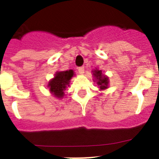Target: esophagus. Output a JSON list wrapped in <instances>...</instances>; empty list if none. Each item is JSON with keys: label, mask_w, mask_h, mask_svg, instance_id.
<instances>
[{"label": "esophagus", "mask_w": 159, "mask_h": 159, "mask_svg": "<svg viewBox=\"0 0 159 159\" xmlns=\"http://www.w3.org/2000/svg\"><path fill=\"white\" fill-rule=\"evenodd\" d=\"M78 72H79L81 75L84 74V67H79V68H78Z\"/></svg>", "instance_id": "obj_1"}]
</instances>
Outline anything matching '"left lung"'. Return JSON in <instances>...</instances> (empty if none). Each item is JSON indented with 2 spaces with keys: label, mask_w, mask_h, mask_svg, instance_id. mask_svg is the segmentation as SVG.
I'll return each mask as SVG.
<instances>
[{
  "label": "left lung",
  "mask_w": 159,
  "mask_h": 159,
  "mask_svg": "<svg viewBox=\"0 0 159 159\" xmlns=\"http://www.w3.org/2000/svg\"><path fill=\"white\" fill-rule=\"evenodd\" d=\"M93 75L97 79L98 85L100 86L101 89H105L108 88V77L104 76L102 73V70H94L93 71Z\"/></svg>",
  "instance_id": "obj_1"
}]
</instances>
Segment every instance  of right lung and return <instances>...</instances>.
Masks as SVG:
<instances>
[{"label":"right lung","mask_w":159,"mask_h":159,"mask_svg":"<svg viewBox=\"0 0 159 159\" xmlns=\"http://www.w3.org/2000/svg\"><path fill=\"white\" fill-rule=\"evenodd\" d=\"M73 75L74 72L72 70L57 72L54 78L49 81L48 87L51 93L57 98L63 97L65 94L64 91L67 86H69L70 80Z\"/></svg>","instance_id":"right-lung-1"}]
</instances>
